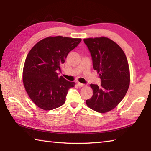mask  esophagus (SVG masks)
Listing matches in <instances>:
<instances>
[{"mask_svg": "<svg viewBox=\"0 0 151 151\" xmlns=\"http://www.w3.org/2000/svg\"><path fill=\"white\" fill-rule=\"evenodd\" d=\"M77 85H78V86H80V87H83V86H85V84H82V83H78Z\"/></svg>", "mask_w": 151, "mask_h": 151, "instance_id": "1", "label": "esophagus"}]
</instances>
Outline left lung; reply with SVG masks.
Instances as JSON below:
<instances>
[{
  "mask_svg": "<svg viewBox=\"0 0 151 151\" xmlns=\"http://www.w3.org/2000/svg\"><path fill=\"white\" fill-rule=\"evenodd\" d=\"M84 42L91 52L93 68L101 79V86L91 84L93 94L86 103L96 112H109L121 103L129 87L127 57L122 48L107 37L88 38Z\"/></svg>",
  "mask_w": 151,
  "mask_h": 151,
  "instance_id": "left-lung-1",
  "label": "left lung"
}]
</instances>
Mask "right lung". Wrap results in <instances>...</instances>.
Wrapping results in <instances>:
<instances>
[{"instance_id":"obj_1","label":"right lung","mask_w":151,"mask_h":151,"mask_svg":"<svg viewBox=\"0 0 151 151\" xmlns=\"http://www.w3.org/2000/svg\"><path fill=\"white\" fill-rule=\"evenodd\" d=\"M81 39L48 37L38 42L25 60L22 81L27 94L36 105L45 111L57 109L65 103L68 89L75 82L59 76L68 53L78 46Z\"/></svg>"}]
</instances>
